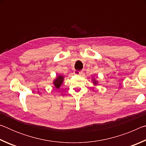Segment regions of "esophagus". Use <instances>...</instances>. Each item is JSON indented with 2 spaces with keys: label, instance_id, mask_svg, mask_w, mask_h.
Masks as SVG:
<instances>
[{
  "label": "esophagus",
  "instance_id": "1",
  "mask_svg": "<svg viewBox=\"0 0 146 146\" xmlns=\"http://www.w3.org/2000/svg\"><path fill=\"white\" fill-rule=\"evenodd\" d=\"M74 74H75V75H80V76L84 75L83 71H76V70L74 71Z\"/></svg>",
  "mask_w": 146,
  "mask_h": 146
}]
</instances>
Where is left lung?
I'll return each instance as SVG.
<instances>
[{
    "mask_svg": "<svg viewBox=\"0 0 146 146\" xmlns=\"http://www.w3.org/2000/svg\"><path fill=\"white\" fill-rule=\"evenodd\" d=\"M93 84L95 85H97V81H96L95 79H93Z\"/></svg>",
    "mask_w": 146,
    "mask_h": 146,
    "instance_id": "1",
    "label": "left lung"
}]
</instances>
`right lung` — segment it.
I'll use <instances>...</instances> for the list:
<instances>
[{
    "mask_svg": "<svg viewBox=\"0 0 146 146\" xmlns=\"http://www.w3.org/2000/svg\"><path fill=\"white\" fill-rule=\"evenodd\" d=\"M64 81V76L62 75H58L53 81V84L56 89H59Z\"/></svg>",
    "mask_w": 146,
    "mask_h": 146,
    "instance_id": "1",
    "label": "right lung"
}]
</instances>
